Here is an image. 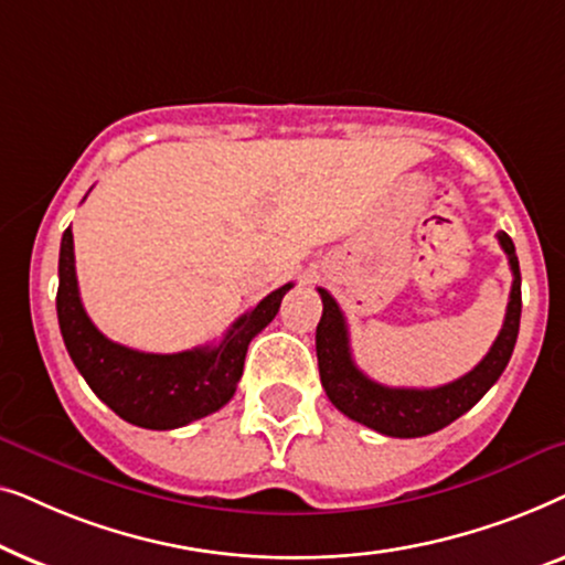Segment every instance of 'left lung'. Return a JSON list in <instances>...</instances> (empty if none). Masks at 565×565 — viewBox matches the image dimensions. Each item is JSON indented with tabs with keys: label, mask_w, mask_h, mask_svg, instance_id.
I'll return each instance as SVG.
<instances>
[{
	"label": "left lung",
	"mask_w": 565,
	"mask_h": 565,
	"mask_svg": "<svg viewBox=\"0 0 565 565\" xmlns=\"http://www.w3.org/2000/svg\"><path fill=\"white\" fill-rule=\"evenodd\" d=\"M497 238L514 275L504 327L489 354L470 373L439 388H388V385L370 381L352 360L350 331H347L342 308L329 296V290L319 288L323 313L316 327V358H319L323 391L339 412L381 435L424 437L452 424L486 396V391L499 381L512 358L522 316L520 259L514 254L512 238L504 231H499Z\"/></svg>",
	"instance_id": "8db88e82"
}]
</instances>
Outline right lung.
<instances>
[{
    "label": "right lung",
    "mask_w": 565,
    "mask_h": 565,
    "mask_svg": "<svg viewBox=\"0 0 565 565\" xmlns=\"http://www.w3.org/2000/svg\"><path fill=\"white\" fill-rule=\"evenodd\" d=\"M290 288L292 282L282 285L238 316L221 344L174 354L138 352L107 339L84 311L68 226L61 238L56 311L68 358L99 401L136 427L177 429L234 398L249 342L275 319Z\"/></svg>",
    "instance_id": "1"
}]
</instances>
